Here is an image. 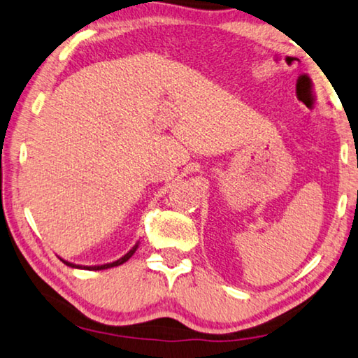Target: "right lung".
I'll list each match as a JSON object with an SVG mask.
<instances>
[{"label":"right lung","instance_id":"add662e5","mask_svg":"<svg viewBox=\"0 0 358 358\" xmlns=\"http://www.w3.org/2000/svg\"><path fill=\"white\" fill-rule=\"evenodd\" d=\"M136 250H137V245L134 246L133 250H131L128 255H124L122 259H118V261H115V262H110V264H103V266H94V267H85V268H87V271H103V268H108V267H117V266H120V264H123V262H126L129 259L131 256L134 255L136 252ZM64 264H67V266H70V267H78V266H75V264H70V262H67V261H62Z\"/></svg>","mask_w":358,"mask_h":358}]
</instances>
